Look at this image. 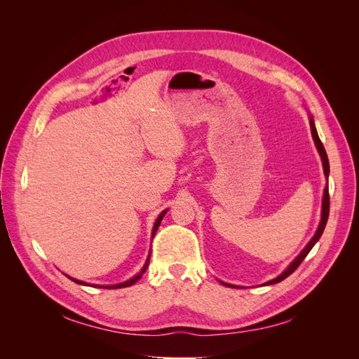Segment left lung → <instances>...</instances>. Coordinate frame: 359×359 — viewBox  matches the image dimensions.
<instances>
[{
  "instance_id": "8db88e82",
  "label": "left lung",
  "mask_w": 359,
  "mask_h": 359,
  "mask_svg": "<svg viewBox=\"0 0 359 359\" xmlns=\"http://www.w3.org/2000/svg\"><path fill=\"white\" fill-rule=\"evenodd\" d=\"M310 128H311V136H313V140H314V145H316L318 148V153L320 156V160H322V166H323V173H325V178L328 180L330 177V161H328V156H327V151H325L320 139H319V135H318V130H316V126H314V121H313V116L310 115ZM328 215H330V193H328V184L325 186V190H323V199H322V212H320V223L318 226V231L316 233L313 235L311 240L309 241V244L302 248V252L292 260V262L287 265V268L281 273L280 276H277L276 278L266 281V283L264 285H274V283H280L281 280H285L286 277H289L293 271H295L304 259H306V256L310 253V250L314 247V244H316L319 241V238L322 236L323 233V229L325 226H327V222H328ZM222 285L224 286H229V287H238V286H233V285H229V283H224V281H220Z\"/></svg>"
}]
</instances>
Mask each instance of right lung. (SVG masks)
Masks as SVG:
<instances>
[{
  "label": "right lung",
  "instance_id": "1",
  "mask_svg": "<svg viewBox=\"0 0 359 359\" xmlns=\"http://www.w3.org/2000/svg\"><path fill=\"white\" fill-rule=\"evenodd\" d=\"M168 212V210H165V211H161L160 214H158V217H157V220L154 222V226H153V232H151V238H154V235H156V232H157V229H158V226H160V223H161V220H163V217H165V214ZM149 256H151V252H149V255H148V257H147V262H145V265H144V268L140 269V273L139 274H136L135 277H132L130 280H127V281H124V283H118V285H104V286H102V285H94V287H103V289H119V287H128V286H132V285H135L136 281L142 277V274L145 273L147 271V268H148V264H149ZM67 276V274H66ZM69 277V276H67ZM70 280H73L74 283H78V285H83V286H91V285H88V283H85V281H81V280H76V278H72V277H69Z\"/></svg>",
  "mask_w": 359,
  "mask_h": 359
}]
</instances>
